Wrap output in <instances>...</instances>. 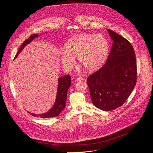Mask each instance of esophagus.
I'll return each mask as SVG.
<instances>
[{
  "instance_id": "obj_1",
  "label": "esophagus",
  "mask_w": 153,
  "mask_h": 153,
  "mask_svg": "<svg viewBox=\"0 0 153 153\" xmlns=\"http://www.w3.org/2000/svg\"><path fill=\"white\" fill-rule=\"evenodd\" d=\"M83 79H83L82 77H80H80H77V81H81V80H83Z\"/></svg>"
}]
</instances>
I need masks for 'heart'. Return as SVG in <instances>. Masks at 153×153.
<instances>
[{
	"label": "heart",
	"mask_w": 153,
	"mask_h": 153,
	"mask_svg": "<svg viewBox=\"0 0 153 153\" xmlns=\"http://www.w3.org/2000/svg\"><path fill=\"white\" fill-rule=\"evenodd\" d=\"M60 51L62 66L70 70L77 57L78 62L87 71L100 68L105 62L109 51V42L102 34L82 33L70 39Z\"/></svg>",
	"instance_id": "1"
}]
</instances>
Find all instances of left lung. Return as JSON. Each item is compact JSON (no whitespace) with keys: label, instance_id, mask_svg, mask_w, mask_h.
<instances>
[{"label":"left lung","instance_id":"obj_1","mask_svg":"<svg viewBox=\"0 0 153 153\" xmlns=\"http://www.w3.org/2000/svg\"><path fill=\"white\" fill-rule=\"evenodd\" d=\"M113 40L106 62L87 79L93 105L103 111L122 106L132 93L137 81V62L131 43L112 30Z\"/></svg>","mask_w":153,"mask_h":153}]
</instances>
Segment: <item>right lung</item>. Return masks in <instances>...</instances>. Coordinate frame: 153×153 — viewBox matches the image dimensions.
<instances>
[{"label": "right lung", "mask_w": 153, "mask_h": 153, "mask_svg": "<svg viewBox=\"0 0 153 153\" xmlns=\"http://www.w3.org/2000/svg\"><path fill=\"white\" fill-rule=\"evenodd\" d=\"M37 34H33L31 35L28 39L25 40L22 45H21L20 48L18 50L15 57L16 58L18 54L22 51L24 47L31 42L34 38L38 37ZM71 86V77L70 75L63 76L59 79L58 81V88L57 92L56 100L54 103V105L51 108V110L48 112L43 113L42 114H34L31 113H29L31 115L34 117H40L42 118H50L56 117L62 111V110L65 107L66 104L67 98V91Z\"/></svg>", "instance_id": "obj_1"}]
</instances>
